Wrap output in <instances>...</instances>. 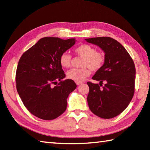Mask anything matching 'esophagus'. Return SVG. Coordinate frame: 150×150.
<instances>
[{
  "instance_id": "esophagus-1",
  "label": "esophagus",
  "mask_w": 150,
  "mask_h": 150,
  "mask_svg": "<svg viewBox=\"0 0 150 150\" xmlns=\"http://www.w3.org/2000/svg\"><path fill=\"white\" fill-rule=\"evenodd\" d=\"M76 84H77V85H80V84H82V82H76Z\"/></svg>"
}]
</instances>
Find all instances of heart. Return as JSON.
I'll use <instances>...</instances> for the list:
<instances>
[{"instance_id": "heart-1", "label": "heart", "mask_w": 150, "mask_h": 150, "mask_svg": "<svg viewBox=\"0 0 150 150\" xmlns=\"http://www.w3.org/2000/svg\"><path fill=\"white\" fill-rule=\"evenodd\" d=\"M75 53L82 57V68H74L67 72V77L75 82L84 81L90 74V69L97 71L102 68L104 62L103 53L96 52L95 47L88 44H82L75 49ZM60 64L63 68H68L71 66V56L68 53H63L60 57Z\"/></svg>"}]
</instances>
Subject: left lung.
Returning <instances> with one entry per match:
<instances>
[{"label": "left lung", "instance_id": "1", "mask_svg": "<svg viewBox=\"0 0 150 150\" xmlns=\"http://www.w3.org/2000/svg\"><path fill=\"white\" fill-rule=\"evenodd\" d=\"M98 46L104 53V62L92 79L105 82L101 88L98 84L88 82L87 97L90 110L103 119L119 115L128 107L135 90V67L132 57L118 41L110 37L86 39Z\"/></svg>", "mask_w": 150, "mask_h": 150}]
</instances>
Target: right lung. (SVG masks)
<instances>
[{
  "instance_id": "1",
  "label": "right lung",
  "mask_w": 150,
  "mask_h": 150,
  "mask_svg": "<svg viewBox=\"0 0 150 150\" xmlns=\"http://www.w3.org/2000/svg\"><path fill=\"white\" fill-rule=\"evenodd\" d=\"M75 39L44 37L27 50L19 60L16 83L24 105L33 115L53 120L66 110L67 98L77 85L65 78L60 57L76 42ZM57 81L59 83L52 87Z\"/></svg>"
}]
</instances>
